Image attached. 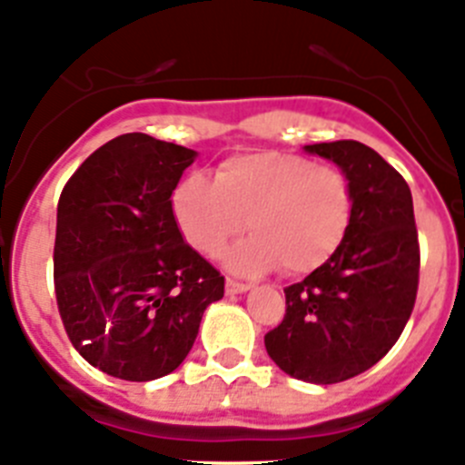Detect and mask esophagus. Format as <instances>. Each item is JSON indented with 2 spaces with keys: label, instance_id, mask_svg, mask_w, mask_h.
I'll list each match as a JSON object with an SVG mask.
<instances>
[{
  "label": "esophagus",
  "instance_id": "1",
  "mask_svg": "<svg viewBox=\"0 0 465 465\" xmlns=\"http://www.w3.org/2000/svg\"><path fill=\"white\" fill-rule=\"evenodd\" d=\"M224 292H227V296H236V293L250 292V284H242V282H236V280H227Z\"/></svg>",
  "mask_w": 465,
  "mask_h": 465
}]
</instances>
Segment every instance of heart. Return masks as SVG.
Here are the masks:
<instances>
[{
  "instance_id": "obj_1",
  "label": "heart",
  "mask_w": 465,
  "mask_h": 465,
  "mask_svg": "<svg viewBox=\"0 0 465 465\" xmlns=\"http://www.w3.org/2000/svg\"><path fill=\"white\" fill-rule=\"evenodd\" d=\"M172 213L185 241L203 254L250 229L224 252L238 275H259L277 263L286 275L323 266L346 241L353 190L331 164L257 151L224 160L215 181L188 173L172 193Z\"/></svg>"
}]
</instances>
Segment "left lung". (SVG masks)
<instances>
[{"label":"left lung","mask_w":465,"mask_h":465,"mask_svg":"<svg viewBox=\"0 0 465 465\" xmlns=\"http://www.w3.org/2000/svg\"><path fill=\"white\" fill-rule=\"evenodd\" d=\"M341 169L353 190L346 241L323 266L286 286V314L263 337L284 374L316 385L374 367L409 323L418 296L413 197L401 173L353 140L302 146Z\"/></svg>","instance_id":"left-lung-1"}]
</instances>
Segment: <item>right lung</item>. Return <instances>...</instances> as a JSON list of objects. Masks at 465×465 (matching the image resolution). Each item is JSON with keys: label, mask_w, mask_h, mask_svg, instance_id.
<instances>
[{"label": "right lung", "mask_w": 465, "mask_h": 465, "mask_svg": "<svg viewBox=\"0 0 465 465\" xmlns=\"http://www.w3.org/2000/svg\"><path fill=\"white\" fill-rule=\"evenodd\" d=\"M197 151L125 133L94 151L56 206L54 292L82 358L121 381L172 374L224 277L183 241L172 193Z\"/></svg>", "instance_id": "obj_1"}]
</instances>
